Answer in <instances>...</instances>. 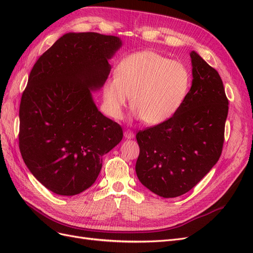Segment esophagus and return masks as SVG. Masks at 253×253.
<instances>
[{"instance_id":"34e87169","label":"esophagus","mask_w":253,"mask_h":253,"mask_svg":"<svg viewBox=\"0 0 253 253\" xmlns=\"http://www.w3.org/2000/svg\"><path fill=\"white\" fill-rule=\"evenodd\" d=\"M124 135H125V138H126V139H133L134 138V133L132 131H129V129H126V131H125Z\"/></svg>"}]
</instances>
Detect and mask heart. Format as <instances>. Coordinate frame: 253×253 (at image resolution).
<instances>
[{"instance_id": "obj_1", "label": "heart", "mask_w": 253, "mask_h": 253, "mask_svg": "<svg viewBox=\"0 0 253 253\" xmlns=\"http://www.w3.org/2000/svg\"><path fill=\"white\" fill-rule=\"evenodd\" d=\"M192 74L180 61L153 50H141L120 61L116 75L103 84V101L111 117L120 119L131 97V104L148 125L171 119L187 100Z\"/></svg>"}]
</instances>
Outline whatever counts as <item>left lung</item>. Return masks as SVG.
I'll list each match as a JSON object with an SVG mask.
<instances>
[{
  "label": "left lung",
  "instance_id": "left-lung-1",
  "mask_svg": "<svg viewBox=\"0 0 253 253\" xmlns=\"http://www.w3.org/2000/svg\"><path fill=\"white\" fill-rule=\"evenodd\" d=\"M192 85L174 116L136 135V174L142 185L165 198L196 186L217 163L224 144L228 99L218 73L196 51L190 53Z\"/></svg>",
  "mask_w": 253,
  "mask_h": 253
}]
</instances>
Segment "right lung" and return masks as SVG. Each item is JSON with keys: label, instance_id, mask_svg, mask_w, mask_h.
Segmentation results:
<instances>
[{"label": "right lung", "instance_id": "add662e5", "mask_svg": "<svg viewBox=\"0 0 253 253\" xmlns=\"http://www.w3.org/2000/svg\"><path fill=\"white\" fill-rule=\"evenodd\" d=\"M120 38L68 33L35 63L20 104L19 147L28 170L58 195L96 181L102 156L121 141V126L98 110L91 91L111 71Z\"/></svg>", "mask_w": 253, "mask_h": 253}]
</instances>
